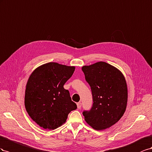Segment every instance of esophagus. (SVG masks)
<instances>
[{"label": "esophagus", "instance_id": "1", "mask_svg": "<svg viewBox=\"0 0 152 152\" xmlns=\"http://www.w3.org/2000/svg\"><path fill=\"white\" fill-rule=\"evenodd\" d=\"M77 109H80V108L81 107V102L77 103Z\"/></svg>", "mask_w": 152, "mask_h": 152}]
</instances>
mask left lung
Returning <instances> with one entry per match:
<instances>
[{"mask_svg":"<svg viewBox=\"0 0 152 152\" xmlns=\"http://www.w3.org/2000/svg\"><path fill=\"white\" fill-rule=\"evenodd\" d=\"M90 85L93 106L83 113L85 120L97 131L110 128L118 122L126 110L127 82L118 69L104 62L81 67Z\"/></svg>","mask_w":152,"mask_h":152,"instance_id":"left-lung-1","label":"left lung"}]
</instances>
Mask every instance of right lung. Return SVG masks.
I'll return each mask as SVG.
<instances>
[{
  "instance_id": "1",
  "label": "right lung",
  "mask_w": 152,
  "mask_h": 152,
  "mask_svg": "<svg viewBox=\"0 0 152 152\" xmlns=\"http://www.w3.org/2000/svg\"><path fill=\"white\" fill-rule=\"evenodd\" d=\"M75 66L49 62L37 67L29 76L25 106L33 121L45 129L54 130L66 123L69 113L77 108L64 84Z\"/></svg>"
}]
</instances>
